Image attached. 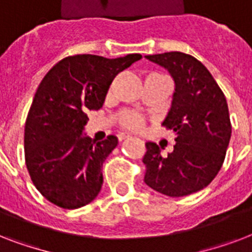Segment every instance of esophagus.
I'll list each match as a JSON object with an SVG mask.
<instances>
[{
    "mask_svg": "<svg viewBox=\"0 0 252 252\" xmlns=\"http://www.w3.org/2000/svg\"><path fill=\"white\" fill-rule=\"evenodd\" d=\"M130 136L128 133H119L118 134V138H119V141H123V140H126V138H129Z\"/></svg>",
    "mask_w": 252,
    "mask_h": 252,
    "instance_id": "esophagus-1",
    "label": "esophagus"
}]
</instances>
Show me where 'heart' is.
Wrapping results in <instances>:
<instances>
[{"mask_svg":"<svg viewBox=\"0 0 252 252\" xmlns=\"http://www.w3.org/2000/svg\"><path fill=\"white\" fill-rule=\"evenodd\" d=\"M120 123L126 128H132V129H137L141 126V118L136 114H130V112H124L120 116Z\"/></svg>","mask_w":252,"mask_h":252,"instance_id":"heart-1","label":"heart"}]
</instances>
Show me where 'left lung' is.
Listing matches in <instances>:
<instances>
[{"mask_svg":"<svg viewBox=\"0 0 252 252\" xmlns=\"http://www.w3.org/2000/svg\"><path fill=\"white\" fill-rule=\"evenodd\" d=\"M145 57L165 68L175 84L163 126L176 134V144L162 157L157 144L146 142L144 182L170 197L187 196L207 187L222 166L231 136L226 98L209 70L191 55Z\"/></svg>","mask_w":252,"mask_h":252,"instance_id":"left-lung-1","label":"left lung"}]
</instances>
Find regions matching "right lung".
<instances>
[{
    "label": "right lung",
    "mask_w": 252,
    "mask_h": 252,
    "mask_svg": "<svg viewBox=\"0 0 252 252\" xmlns=\"http://www.w3.org/2000/svg\"><path fill=\"white\" fill-rule=\"evenodd\" d=\"M76 55L59 61L41 80L25 126V158L33 186L57 207L91 203L103 184L102 166L118 137L95 142L84 133L87 110H99L119 73L141 60Z\"/></svg>",
    "instance_id": "add662e5"
}]
</instances>
